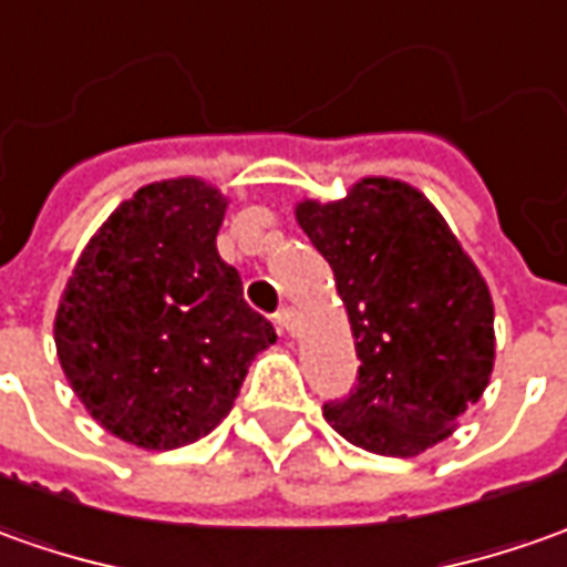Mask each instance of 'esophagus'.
I'll return each mask as SVG.
<instances>
[{
  "label": "esophagus",
  "instance_id": "esophagus-1",
  "mask_svg": "<svg viewBox=\"0 0 567 567\" xmlns=\"http://www.w3.org/2000/svg\"><path fill=\"white\" fill-rule=\"evenodd\" d=\"M275 321H277V328L284 330V333H292V330H296V324H299V315H296V309H290V306H287V309L277 311Z\"/></svg>",
  "mask_w": 567,
  "mask_h": 567
}]
</instances>
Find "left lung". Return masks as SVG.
<instances>
[{"instance_id": "obj_1", "label": "left lung", "mask_w": 567, "mask_h": 567, "mask_svg": "<svg viewBox=\"0 0 567 567\" xmlns=\"http://www.w3.org/2000/svg\"><path fill=\"white\" fill-rule=\"evenodd\" d=\"M296 221L328 258L359 383L324 417L352 446L412 458L455 431L496 359L487 280L434 203L393 177H362L337 203L302 199Z\"/></svg>"}]
</instances>
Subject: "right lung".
Instances as JSON below:
<instances>
[{"instance_id": "add662e5", "label": "right lung", "mask_w": 567, "mask_h": 567, "mask_svg": "<svg viewBox=\"0 0 567 567\" xmlns=\"http://www.w3.org/2000/svg\"><path fill=\"white\" fill-rule=\"evenodd\" d=\"M227 212L199 177L140 186L80 252L55 311L71 390L109 434L177 450L212 434L277 333L218 256Z\"/></svg>"}]
</instances>
